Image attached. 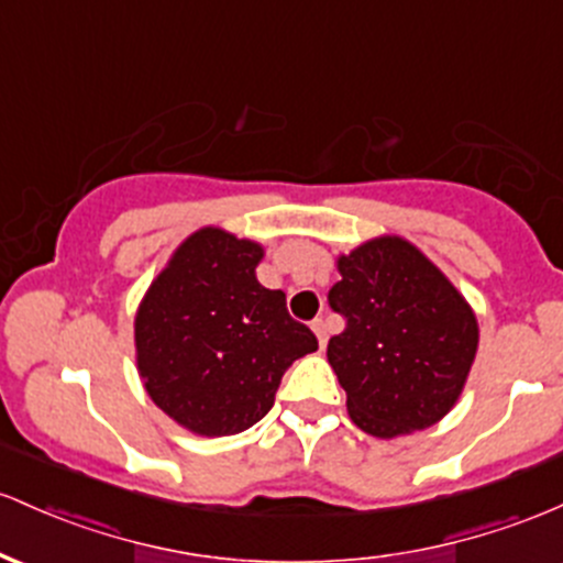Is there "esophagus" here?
Segmentation results:
<instances>
[{"label": "esophagus", "mask_w": 563, "mask_h": 563, "mask_svg": "<svg viewBox=\"0 0 563 563\" xmlns=\"http://www.w3.org/2000/svg\"><path fill=\"white\" fill-rule=\"evenodd\" d=\"M312 331H314V336H318L320 350H325V342H329V329H325V320L323 318H314L312 320Z\"/></svg>", "instance_id": "34e87169"}]
</instances>
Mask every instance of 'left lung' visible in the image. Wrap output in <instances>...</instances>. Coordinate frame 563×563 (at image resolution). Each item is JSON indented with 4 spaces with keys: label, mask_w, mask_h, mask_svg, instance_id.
I'll use <instances>...</instances> for the list:
<instances>
[{
    "label": "left lung",
    "mask_w": 563,
    "mask_h": 563,
    "mask_svg": "<svg viewBox=\"0 0 563 563\" xmlns=\"http://www.w3.org/2000/svg\"><path fill=\"white\" fill-rule=\"evenodd\" d=\"M336 267L329 305L347 325L331 336L329 363L352 422L376 438L435 424L454 409L478 350L465 296L398 234L357 245Z\"/></svg>",
    "instance_id": "obj_1"
}]
</instances>
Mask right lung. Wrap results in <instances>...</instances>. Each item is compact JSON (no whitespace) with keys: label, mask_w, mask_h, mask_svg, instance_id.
<instances>
[{"label":"right lung","mask_w":563,"mask_h":563,"mask_svg":"<svg viewBox=\"0 0 563 563\" xmlns=\"http://www.w3.org/2000/svg\"><path fill=\"white\" fill-rule=\"evenodd\" d=\"M264 249L202 227L173 251L135 312V363L173 422L219 438L253 428L318 339L256 280Z\"/></svg>","instance_id":"1"}]
</instances>
